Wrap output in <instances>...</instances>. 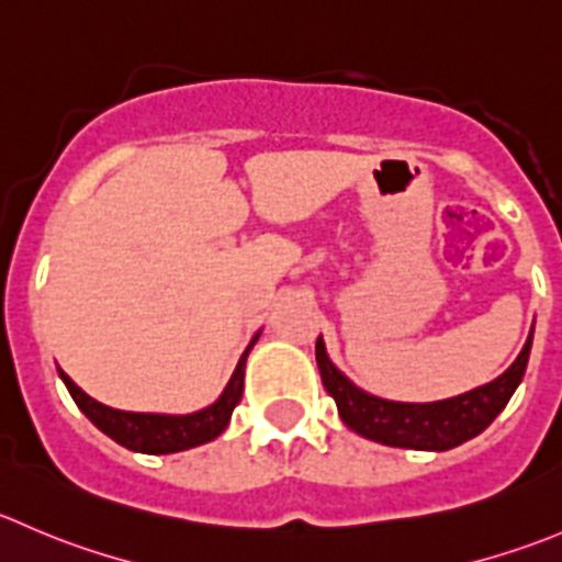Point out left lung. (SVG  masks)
<instances>
[{"instance_id": "1", "label": "left lung", "mask_w": 562, "mask_h": 562, "mask_svg": "<svg viewBox=\"0 0 562 562\" xmlns=\"http://www.w3.org/2000/svg\"><path fill=\"white\" fill-rule=\"evenodd\" d=\"M530 348L532 329L519 357L503 375L470 392L431 403L386 401V397L364 392L340 368H335V362L326 353L324 337H318V342H315V362H318L326 392L335 397L337 414L353 434L370 439V442L386 445V448L442 453V450L470 442L472 437L492 426L494 417L503 412L505 403L510 401L516 386L525 379Z\"/></svg>"}]
</instances>
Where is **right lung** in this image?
I'll list each match as a JSON object with an SVG mask.
<instances>
[{
    "instance_id": "1",
    "label": "right lung",
    "mask_w": 562,
    "mask_h": 562,
    "mask_svg": "<svg viewBox=\"0 0 562 562\" xmlns=\"http://www.w3.org/2000/svg\"><path fill=\"white\" fill-rule=\"evenodd\" d=\"M258 337L260 331L249 340V346L244 348L241 359H238L236 370H233L231 381L225 384L222 395L216 397L211 406L198 408V412L189 414L123 412V408H112L106 406V403L87 395L81 386H76L74 381H70L68 373H63V370H59V379L68 386L70 397H74L76 406L85 412V417L90 419L92 426H95L98 431L106 434L109 439H114L117 445L134 450V453L148 456L181 453V450L211 442V439H216L227 426H231L233 408L238 406L244 392V368H247V357L249 351H252L255 342H258Z\"/></svg>"
}]
</instances>
